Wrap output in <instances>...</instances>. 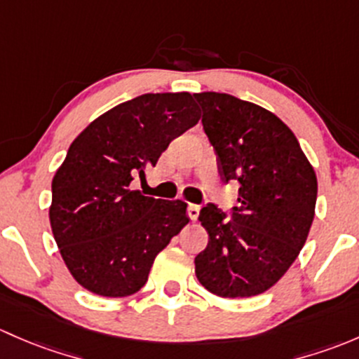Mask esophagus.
I'll return each instance as SVG.
<instances>
[{"label": "esophagus", "instance_id": "1", "mask_svg": "<svg viewBox=\"0 0 359 359\" xmlns=\"http://www.w3.org/2000/svg\"><path fill=\"white\" fill-rule=\"evenodd\" d=\"M187 212H188V217H190L191 221H195L198 217V212H201V207H198L197 204H190L188 205Z\"/></svg>", "mask_w": 359, "mask_h": 359}]
</instances>
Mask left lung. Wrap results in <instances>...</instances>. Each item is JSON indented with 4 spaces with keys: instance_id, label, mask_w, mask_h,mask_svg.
Instances as JSON below:
<instances>
[{
    "instance_id": "left-lung-1",
    "label": "left lung",
    "mask_w": 359,
    "mask_h": 359,
    "mask_svg": "<svg viewBox=\"0 0 359 359\" xmlns=\"http://www.w3.org/2000/svg\"><path fill=\"white\" fill-rule=\"evenodd\" d=\"M194 97L221 180L240 183L231 219L214 204L201 209L209 243L195 257V275L219 297H252L285 275L306 243L315 217V169L289 126L269 110L226 93Z\"/></svg>"
}]
</instances>
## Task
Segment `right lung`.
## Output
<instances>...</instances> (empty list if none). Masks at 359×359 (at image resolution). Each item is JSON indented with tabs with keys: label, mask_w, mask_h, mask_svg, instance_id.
I'll use <instances>...</instances> for the list:
<instances>
[{
	"label": "right lung",
	"mask_w": 359,
	"mask_h": 359,
	"mask_svg": "<svg viewBox=\"0 0 359 359\" xmlns=\"http://www.w3.org/2000/svg\"><path fill=\"white\" fill-rule=\"evenodd\" d=\"M201 119L190 93H147L114 107L69 147L51 183L55 242L79 285L126 297L149 280L155 256L188 223L183 201L131 190L175 138Z\"/></svg>",
	"instance_id": "1"
}]
</instances>
